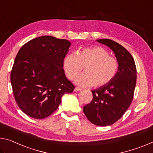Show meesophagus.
<instances>
[{
    "mask_svg": "<svg viewBox=\"0 0 153 153\" xmlns=\"http://www.w3.org/2000/svg\"><path fill=\"white\" fill-rule=\"evenodd\" d=\"M80 91H82V88H79V87H76V88H74V91H75V92Z\"/></svg>",
    "mask_w": 153,
    "mask_h": 153,
    "instance_id": "esophagus-1",
    "label": "esophagus"
}]
</instances>
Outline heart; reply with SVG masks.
I'll use <instances>...</instances> for the list:
<instances>
[{
    "label": "heart",
    "mask_w": 153,
    "mask_h": 153,
    "mask_svg": "<svg viewBox=\"0 0 153 153\" xmlns=\"http://www.w3.org/2000/svg\"><path fill=\"white\" fill-rule=\"evenodd\" d=\"M84 67L86 74L77 76L75 82L82 86L100 87L114 78L119 65L117 59L110 56L108 51L101 47L79 49L76 53L67 54L63 60L65 72L71 79L80 74Z\"/></svg>",
    "instance_id": "1"
}]
</instances>
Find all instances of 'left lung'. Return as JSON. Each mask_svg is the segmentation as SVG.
I'll list each match as a JSON object with an SVG mask.
<instances>
[{
	"mask_svg": "<svg viewBox=\"0 0 153 153\" xmlns=\"http://www.w3.org/2000/svg\"><path fill=\"white\" fill-rule=\"evenodd\" d=\"M97 41L113 51L119 65L112 80L92 90L93 100L83 108L90 122L103 127L119 120L130 106L136 84L137 70L131 54L123 46L109 39Z\"/></svg>",
	"mask_w": 153,
	"mask_h": 153,
	"instance_id": "8db88e82",
	"label": "left lung"
}]
</instances>
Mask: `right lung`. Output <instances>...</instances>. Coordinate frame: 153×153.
<instances>
[{
	"label": "right lung",
	"mask_w": 153,
	"mask_h": 153,
	"mask_svg": "<svg viewBox=\"0 0 153 153\" xmlns=\"http://www.w3.org/2000/svg\"><path fill=\"white\" fill-rule=\"evenodd\" d=\"M71 43L52 36L29 41L20 48L11 71L14 98L30 117L45 118L54 112L65 93L75 86L66 76L63 60Z\"/></svg>",
	"instance_id": "add662e5"
}]
</instances>
